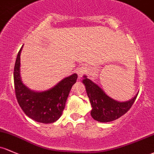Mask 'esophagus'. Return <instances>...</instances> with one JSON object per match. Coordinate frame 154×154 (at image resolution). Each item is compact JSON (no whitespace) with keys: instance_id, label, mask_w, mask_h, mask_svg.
Returning <instances> with one entry per match:
<instances>
[{"instance_id":"esophagus-1","label":"esophagus","mask_w":154,"mask_h":154,"mask_svg":"<svg viewBox=\"0 0 154 154\" xmlns=\"http://www.w3.org/2000/svg\"><path fill=\"white\" fill-rule=\"evenodd\" d=\"M75 72H76L78 76H79V78H81V77L83 76L84 74H85L86 72H87V68L86 66L82 65V66H81L80 67H79Z\"/></svg>"}]
</instances>
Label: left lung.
I'll list each match as a JSON object with an SVG mask.
<instances>
[{"label": "left lung", "mask_w": 154, "mask_h": 154, "mask_svg": "<svg viewBox=\"0 0 154 154\" xmlns=\"http://www.w3.org/2000/svg\"><path fill=\"white\" fill-rule=\"evenodd\" d=\"M82 82L92 106L91 116L94 120L101 123H108L117 120L126 113L136 100L137 95L129 100L120 102L106 95L99 86L84 75Z\"/></svg>", "instance_id": "8db88e82"}]
</instances>
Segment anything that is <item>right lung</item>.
I'll list each match as a JSON object with an SVG mask.
<instances>
[{
	"mask_svg": "<svg viewBox=\"0 0 154 154\" xmlns=\"http://www.w3.org/2000/svg\"><path fill=\"white\" fill-rule=\"evenodd\" d=\"M17 54L14 69V83L18 103L28 117L39 123H51L61 117L71 87L78 75L72 74L49 90L36 92L23 83L20 76V54Z\"/></svg>",
	"mask_w": 154,
	"mask_h": 154,
	"instance_id": "1",
	"label": "right lung"
}]
</instances>
